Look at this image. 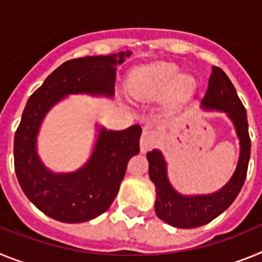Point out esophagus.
Returning <instances> with one entry per match:
<instances>
[{
	"label": "esophagus",
	"instance_id": "1",
	"mask_svg": "<svg viewBox=\"0 0 262 262\" xmlns=\"http://www.w3.org/2000/svg\"><path fill=\"white\" fill-rule=\"evenodd\" d=\"M157 140H159L157 131L152 129L151 126H145L144 129H143L142 138H140V148H142V151H149L156 144Z\"/></svg>",
	"mask_w": 262,
	"mask_h": 262
}]
</instances>
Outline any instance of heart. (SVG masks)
Wrapping results in <instances>:
<instances>
[{
    "label": "heart",
    "instance_id": "obj_1",
    "mask_svg": "<svg viewBox=\"0 0 262 262\" xmlns=\"http://www.w3.org/2000/svg\"><path fill=\"white\" fill-rule=\"evenodd\" d=\"M180 75V69L173 62H155L140 68L131 81V92L136 98L152 99L163 96L172 86ZM176 83V97L182 99L193 92V78L182 76Z\"/></svg>",
    "mask_w": 262,
    "mask_h": 262
}]
</instances>
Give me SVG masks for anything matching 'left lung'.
Listing matches in <instances>:
<instances>
[{"label":"left lung","mask_w":262,"mask_h":262,"mask_svg":"<svg viewBox=\"0 0 262 262\" xmlns=\"http://www.w3.org/2000/svg\"><path fill=\"white\" fill-rule=\"evenodd\" d=\"M203 105L205 107L217 108L228 113L235 123L236 133L240 139L239 163L230 182L217 193L211 195L185 196L178 194L169 184L163 155L156 149L148 152L149 177L156 186L155 211L161 221L177 228H196L210 223L212 219L219 216L232 205L240 193L248 170L251 138L248 133L247 111L236 93L235 86L223 69L212 67Z\"/></svg>","instance_id":"8db88e82"}]
</instances>
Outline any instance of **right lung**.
Here are the masks:
<instances>
[{
	"label": "right lung",
	"mask_w": 262,
	"mask_h": 262,
	"mask_svg": "<svg viewBox=\"0 0 262 262\" xmlns=\"http://www.w3.org/2000/svg\"><path fill=\"white\" fill-rule=\"evenodd\" d=\"M129 52L72 59L56 68L30 96L14 136V168L23 193L52 219L81 223L107 211L117 196L129 159L139 152L142 127L101 129L89 163L76 173L53 174L39 161L36 134L48 110L67 94H113L115 66Z\"/></svg>",
	"instance_id": "1"
}]
</instances>
